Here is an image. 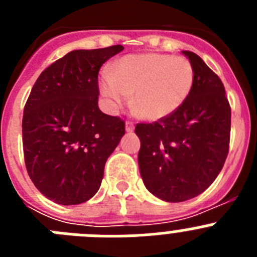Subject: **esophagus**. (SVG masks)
Instances as JSON below:
<instances>
[{
	"mask_svg": "<svg viewBox=\"0 0 257 257\" xmlns=\"http://www.w3.org/2000/svg\"><path fill=\"white\" fill-rule=\"evenodd\" d=\"M134 128H135V123L133 121H127L126 122V131L127 133H133Z\"/></svg>",
	"mask_w": 257,
	"mask_h": 257,
	"instance_id": "esophagus-1",
	"label": "esophagus"
}]
</instances>
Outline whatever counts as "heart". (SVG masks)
<instances>
[{
  "instance_id": "b5f03b06",
  "label": "heart",
  "mask_w": 257,
  "mask_h": 257,
  "mask_svg": "<svg viewBox=\"0 0 257 257\" xmlns=\"http://www.w3.org/2000/svg\"><path fill=\"white\" fill-rule=\"evenodd\" d=\"M194 82V70L184 56L158 52L127 55L117 60L100 81V91L113 108L130 101L136 112L157 121L172 114L187 100Z\"/></svg>"
}]
</instances>
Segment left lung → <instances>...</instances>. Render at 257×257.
Returning a JSON list of instances; mask_svg holds the SVG:
<instances>
[{
  "label": "left lung",
  "instance_id": "1",
  "mask_svg": "<svg viewBox=\"0 0 257 257\" xmlns=\"http://www.w3.org/2000/svg\"><path fill=\"white\" fill-rule=\"evenodd\" d=\"M183 52L194 70L187 100L172 114L135 127L143 181L167 202L205 192L221 171L230 142L231 110L221 79L197 54Z\"/></svg>",
  "mask_w": 257,
  "mask_h": 257
}]
</instances>
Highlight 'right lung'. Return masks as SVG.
I'll list each match as a JSON object with an SVG mask.
<instances>
[{"mask_svg":"<svg viewBox=\"0 0 257 257\" xmlns=\"http://www.w3.org/2000/svg\"><path fill=\"white\" fill-rule=\"evenodd\" d=\"M123 46L74 50L40 74L23 114V151L29 178L59 205H79L100 188L104 166L124 121L97 106V74Z\"/></svg>","mask_w":257,"mask_h":257,"instance_id":"1","label":"right lung"}]
</instances>
